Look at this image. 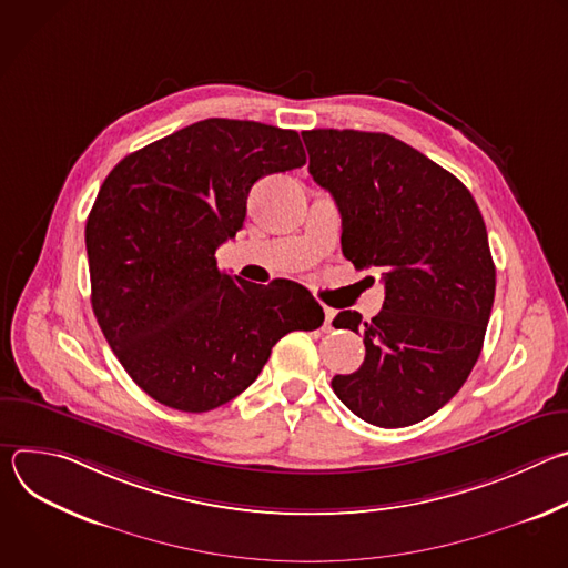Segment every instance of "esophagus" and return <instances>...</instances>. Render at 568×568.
Wrapping results in <instances>:
<instances>
[{"instance_id":"esophagus-1","label":"esophagus","mask_w":568,"mask_h":568,"mask_svg":"<svg viewBox=\"0 0 568 568\" xmlns=\"http://www.w3.org/2000/svg\"><path fill=\"white\" fill-rule=\"evenodd\" d=\"M333 318H335V312H333V310H326V321H323V328L333 331Z\"/></svg>"}]
</instances>
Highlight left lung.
Segmentation results:
<instances>
[{"instance_id":"obj_1","label":"left lung","mask_w":568,"mask_h":568,"mask_svg":"<svg viewBox=\"0 0 568 568\" xmlns=\"http://www.w3.org/2000/svg\"><path fill=\"white\" fill-rule=\"evenodd\" d=\"M310 175L342 213V252L375 267L384 305L344 310L335 328L364 335V364L333 388L362 420L397 429L436 414L471 373L497 272L471 193L436 161L382 132H301Z\"/></svg>"}]
</instances>
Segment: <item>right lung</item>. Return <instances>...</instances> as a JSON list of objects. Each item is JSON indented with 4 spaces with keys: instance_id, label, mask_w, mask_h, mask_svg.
<instances>
[{
    "instance_id": "right-lung-1",
    "label": "right lung",
    "mask_w": 568,
    "mask_h": 568,
    "mask_svg": "<svg viewBox=\"0 0 568 568\" xmlns=\"http://www.w3.org/2000/svg\"><path fill=\"white\" fill-rule=\"evenodd\" d=\"M303 164L294 130L206 119L128 154L105 178L85 226L92 307L152 399L217 409L258 377L281 337L323 323L303 285L247 283L215 261L245 222L252 186Z\"/></svg>"
}]
</instances>
